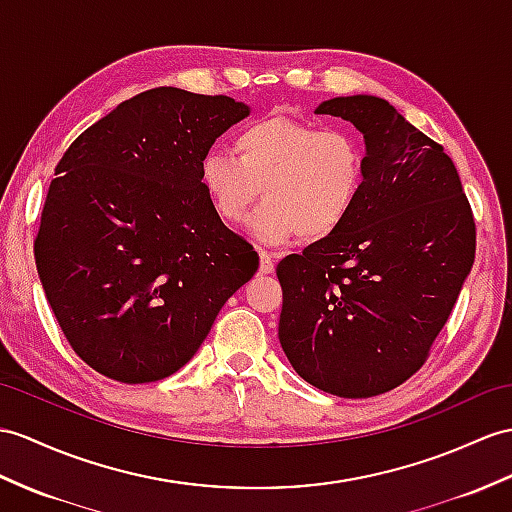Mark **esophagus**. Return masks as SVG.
<instances>
[{"label":"esophagus","mask_w":512,"mask_h":512,"mask_svg":"<svg viewBox=\"0 0 512 512\" xmlns=\"http://www.w3.org/2000/svg\"><path fill=\"white\" fill-rule=\"evenodd\" d=\"M258 256H260V273H271L273 271V256L271 252H265V249H260L258 252Z\"/></svg>","instance_id":"obj_1"}]
</instances>
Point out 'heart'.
I'll return each instance as SVG.
<instances>
[{
  "mask_svg": "<svg viewBox=\"0 0 512 512\" xmlns=\"http://www.w3.org/2000/svg\"><path fill=\"white\" fill-rule=\"evenodd\" d=\"M234 154L208 152L199 162V184L228 223L243 221L263 195L249 232L269 245L295 234L304 241L334 234L354 213L367 178V152L354 132L286 115L249 123L234 136Z\"/></svg>",
  "mask_w": 512,
  "mask_h": 512,
  "instance_id": "heart-1",
  "label": "heart"
}]
</instances>
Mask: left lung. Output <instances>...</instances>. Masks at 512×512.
<instances>
[{
  "label": "left lung",
  "instance_id": "8db88e82",
  "mask_svg": "<svg viewBox=\"0 0 512 512\" xmlns=\"http://www.w3.org/2000/svg\"><path fill=\"white\" fill-rule=\"evenodd\" d=\"M315 112L363 132L367 178L339 230L278 263V336L306 382L356 400L426 363L473 267L476 221L452 158L386 99L334 97Z\"/></svg>",
  "mask_w": 512,
  "mask_h": 512
}]
</instances>
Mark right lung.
Listing matches in <instances>:
<instances>
[{"instance_id":"obj_1","label":"right lung","mask_w":512,"mask_h":512,"mask_svg":"<svg viewBox=\"0 0 512 512\" xmlns=\"http://www.w3.org/2000/svg\"><path fill=\"white\" fill-rule=\"evenodd\" d=\"M249 115L226 95L139 93L84 130L49 184L34 258L86 365L126 384L184 367L258 254L223 226L199 162Z\"/></svg>"}]
</instances>
